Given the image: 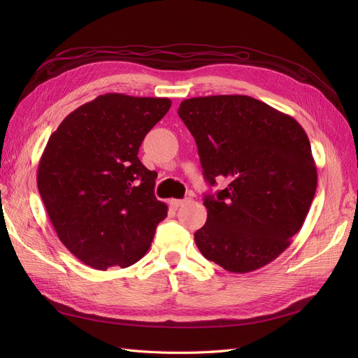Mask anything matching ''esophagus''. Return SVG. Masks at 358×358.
I'll return each mask as SVG.
<instances>
[{
	"label": "esophagus",
	"instance_id": "1",
	"mask_svg": "<svg viewBox=\"0 0 358 358\" xmlns=\"http://www.w3.org/2000/svg\"><path fill=\"white\" fill-rule=\"evenodd\" d=\"M187 201H189V199H182V200H178V199H171L169 203H170V206L171 208H175V209H178V208H180V206H183L185 204Z\"/></svg>",
	"mask_w": 358,
	"mask_h": 358
}]
</instances>
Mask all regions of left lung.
Wrapping results in <instances>:
<instances>
[{
    "mask_svg": "<svg viewBox=\"0 0 358 358\" xmlns=\"http://www.w3.org/2000/svg\"><path fill=\"white\" fill-rule=\"evenodd\" d=\"M204 179L229 185L204 196L208 221L194 234L204 258L233 273L273 262L301 229L317 191L309 138L296 121L248 95L183 100Z\"/></svg>",
    "mask_w": 358,
    "mask_h": 358,
    "instance_id": "obj_1",
    "label": "left lung"
}]
</instances>
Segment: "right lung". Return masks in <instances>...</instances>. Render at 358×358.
Here are the masks:
<instances>
[{
	"mask_svg": "<svg viewBox=\"0 0 358 358\" xmlns=\"http://www.w3.org/2000/svg\"><path fill=\"white\" fill-rule=\"evenodd\" d=\"M170 106L169 99L99 95L49 137L37 187L59 241L86 266L137 263L167 216L154 194L157 173L137 154Z\"/></svg>",
	"mask_w": 358,
	"mask_h": 358,
	"instance_id": "add662e5",
	"label": "right lung"
}]
</instances>
